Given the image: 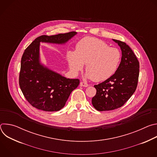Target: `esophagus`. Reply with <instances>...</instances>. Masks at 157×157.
<instances>
[{
  "mask_svg": "<svg viewBox=\"0 0 157 157\" xmlns=\"http://www.w3.org/2000/svg\"><path fill=\"white\" fill-rule=\"evenodd\" d=\"M80 86H82V87H87V86H89V84H88L87 83L85 82L81 81V82H80Z\"/></svg>",
  "mask_w": 157,
  "mask_h": 157,
  "instance_id": "obj_1",
  "label": "esophagus"
}]
</instances>
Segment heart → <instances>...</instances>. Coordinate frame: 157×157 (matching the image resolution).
Listing matches in <instances>:
<instances>
[{
	"instance_id": "heart-1",
	"label": "heart",
	"mask_w": 157,
	"mask_h": 157,
	"mask_svg": "<svg viewBox=\"0 0 157 157\" xmlns=\"http://www.w3.org/2000/svg\"><path fill=\"white\" fill-rule=\"evenodd\" d=\"M70 70L78 74L86 65V77L100 82L110 78L117 70L121 53L116 48L109 47L104 41L94 37H85L76 44V50L66 53Z\"/></svg>"
}]
</instances>
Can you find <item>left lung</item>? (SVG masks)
<instances>
[{
  "label": "left lung",
  "mask_w": 157,
  "mask_h": 157,
  "mask_svg": "<svg viewBox=\"0 0 157 157\" xmlns=\"http://www.w3.org/2000/svg\"><path fill=\"white\" fill-rule=\"evenodd\" d=\"M121 47L122 58L117 70L105 81L94 85L96 94L92 99L99 111L122 107L136 91L139 76V62L132 49L120 40L113 39Z\"/></svg>",
  "instance_id": "left-lung-1"
}]
</instances>
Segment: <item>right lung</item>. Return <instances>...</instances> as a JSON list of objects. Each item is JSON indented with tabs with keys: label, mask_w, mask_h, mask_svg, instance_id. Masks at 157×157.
<instances>
[{
	"label": "right lung",
	"mask_w": 157,
	"mask_h": 157,
	"mask_svg": "<svg viewBox=\"0 0 157 157\" xmlns=\"http://www.w3.org/2000/svg\"><path fill=\"white\" fill-rule=\"evenodd\" d=\"M77 33L71 32L37 37L25 49L21 59L19 85L27 101L44 111L61 110L71 92L79 84L78 79H68L44 66L40 62V43L64 44Z\"/></svg>",
	"instance_id": "add662e5"
}]
</instances>
